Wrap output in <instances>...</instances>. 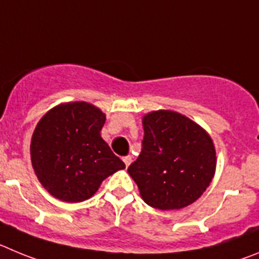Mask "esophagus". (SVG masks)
Masks as SVG:
<instances>
[{"mask_svg": "<svg viewBox=\"0 0 259 259\" xmlns=\"http://www.w3.org/2000/svg\"><path fill=\"white\" fill-rule=\"evenodd\" d=\"M122 160H124V162H125V165H126V166H129V165L132 164V156H125Z\"/></svg>", "mask_w": 259, "mask_h": 259, "instance_id": "1", "label": "esophagus"}]
</instances>
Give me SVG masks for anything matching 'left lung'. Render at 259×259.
I'll return each mask as SVG.
<instances>
[{"label":"left lung","instance_id":"8db88e82","mask_svg":"<svg viewBox=\"0 0 259 259\" xmlns=\"http://www.w3.org/2000/svg\"><path fill=\"white\" fill-rule=\"evenodd\" d=\"M138 158L127 167L146 204L160 210L182 209L196 201L215 173V148L200 125L173 111L143 117Z\"/></svg>","mask_w":259,"mask_h":259}]
</instances>
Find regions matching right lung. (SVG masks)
Here are the masks:
<instances>
[{
    "label": "right lung",
    "instance_id": "add662e5",
    "mask_svg": "<svg viewBox=\"0 0 259 259\" xmlns=\"http://www.w3.org/2000/svg\"><path fill=\"white\" fill-rule=\"evenodd\" d=\"M106 115L86 102L59 104L38 121L31 160L39 183L66 202L88 200L125 164L102 139Z\"/></svg>",
    "mask_w": 259,
    "mask_h": 259
}]
</instances>
